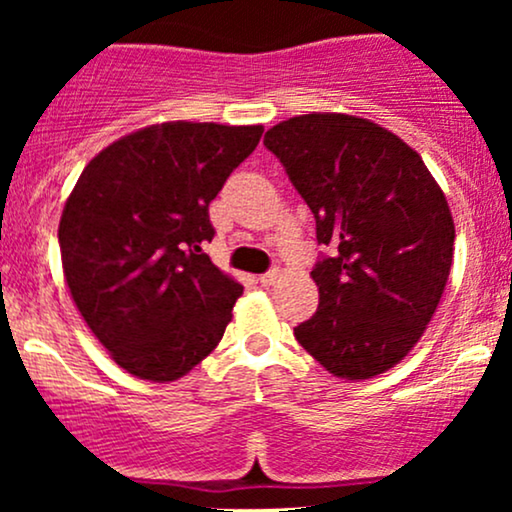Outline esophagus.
<instances>
[{
	"mask_svg": "<svg viewBox=\"0 0 512 512\" xmlns=\"http://www.w3.org/2000/svg\"><path fill=\"white\" fill-rule=\"evenodd\" d=\"M279 279H281L279 269H272V272H267V274L260 276V284H262V286H274Z\"/></svg>",
	"mask_w": 512,
	"mask_h": 512,
	"instance_id": "obj_1",
	"label": "esophagus"
}]
</instances>
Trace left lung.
Here are the masks:
<instances>
[{"instance_id":"left-lung-1","label":"left lung","mask_w":512,"mask_h":512,"mask_svg":"<svg viewBox=\"0 0 512 512\" xmlns=\"http://www.w3.org/2000/svg\"><path fill=\"white\" fill-rule=\"evenodd\" d=\"M264 146L315 216L327 255L310 272L320 305L293 330L344 380H368L414 349L443 296L455 223L443 190L390 129L356 115L289 117Z\"/></svg>"}]
</instances>
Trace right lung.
Returning <instances> with one entry per match:
<instances>
[{
    "label": "right lung",
    "mask_w": 512,
    "mask_h": 512,
    "mask_svg": "<svg viewBox=\"0 0 512 512\" xmlns=\"http://www.w3.org/2000/svg\"><path fill=\"white\" fill-rule=\"evenodd\" d=\"M262 125L161 122L105 146L60 219L76 308L120 368L173 383L221 342L243 286L204 243L209 204L260 144Z\"/></svg>",
    "instance_id": "right-lung-1"
}]
</instances>
